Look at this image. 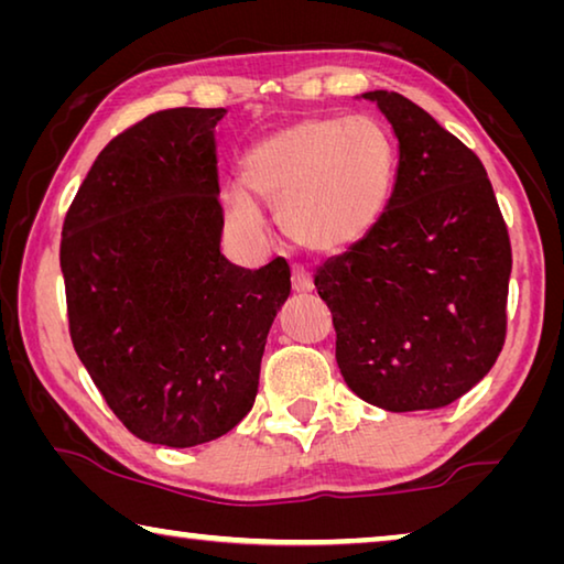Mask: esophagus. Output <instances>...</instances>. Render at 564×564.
I'll return each mask as SVG.
<instances>
[{
	"label": "esophagus",
	"mask_w": 564,
	"mask_h": 564,
	"mask_svg": "<svg viewBox=\"0 0 564 564\" xmlns=\"http://www.w3.org/2000/svg\"><path fill=\"white\" fill-rule=\"evenodd\" d=\"M291 285H293L295 293H308V291H313V275L305 271L303 265H293Z\"/></svg>",
	"instance_id": "1"
}]
</instances>
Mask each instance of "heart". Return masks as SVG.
I'll list each match as a JSON object with an SVG mask.
<instances>
[{"instance_id": "obj_1", "label": "heart", "mask_w": 564, "mask_h": 564, "mask_svg": "<svg viewBox=\"0 0 564 564\" xmlns=\"http://www.w3.org/2000/svg\"><path fill=\"white\" fill-rule=\"evenodd\" d=\"M395 181V147L370 117L305 119L259 141L243 161V184L279 208L281 226L311 251H343L383 216ZM226 218L248 243H261V208L241 191L224 196Z\"/></svg>"}]
</instances>
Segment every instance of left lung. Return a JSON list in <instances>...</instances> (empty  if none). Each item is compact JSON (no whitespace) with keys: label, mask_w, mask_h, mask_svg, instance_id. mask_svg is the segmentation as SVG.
I'll list each match as a JSON object with an SVG mask.
<instances>
[{"label":"left lung","mask_w":564,"mask_h":564,"mask_svg":"<svg viewBox=\"0 0 564 564\" xmlns=\"http://www.w3.org/2000/svg\"><path fill=\"white\" fill-rule=\"evenodd\" d=\"M398 174L362 241L316 271L348 388L390 413L445 408L490 373L508 333L510 236L475 151L395 91H368Z\"/></svg>","instance_id":"left-lung-1"}]
</instances>
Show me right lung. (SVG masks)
I'll return each instance as SVG.
<instances>
[{
    "label": "right lung",
    "instance_id": "obj_1",
    "mask_svg": "<svg viewBox=\"0 0 564 564\" xmlns=\"http://www.w3.org/2000/svg\"><path fill=\"white\" fill-rule=\"evenodd\" d=\"M226 109H164L113 137L76 191L59 263L72 343L139 441L226 435L259 393L291 269L221 253L216 123Z\"/></svg>",
    "mask_w": 564,
    "mask_h": 564
}]
</instances>
